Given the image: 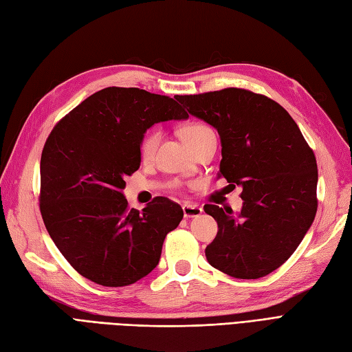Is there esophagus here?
<instances>
[{
	"mask_svg": "<svg viewBox=\"0 0 352 352\" xmlns=\"http://www.w3.org/2000/svg\"><path fill=\"white\" fill-rule=\"evenodd\" d=\"M182 210H184V216L185 217H197V216H199V214L203 213V208L201 207H198L195 204H189V203L182 206Z\"/></svg>",
	"mask_w": 352,
	"mask_h": 352,
	"instance_id": "obj_1",
	"label": "esophagus"
}]
</instances>
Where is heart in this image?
Listing matches in <instances>:
<instances>
[{
	"mask_svg": "<svg viewBox=\"0 0 352 352\" xmlns=\"http://www.w3.org/2000/svg\"><path fill=\"white\" fill-rule=\"evenodd\" d=\"M208 133H213V130L208 127L204 122H198V121H191L185 124L182 129H180V136H182L185 144L191 148L195 142H198L203 136L208 135ZM160 144V133L158 130L153 129L148 130L144 138L140 139V145H139V154L144 160H151L155 153V149Z\"/></svg>",
	"mask_w": 352,
	"mask_h": 352,
	"instance_id": "obj_1",
	"label": "heart"
}]
</instances>
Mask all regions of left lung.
I'll use <instances>...</instances> for the list:
<instances>
[{
    "instance_id": "8db88e82",
    "label": "left lung",
    "mask_w": 352,
    "mask_h": 352,
    "mask_svg": "<svg viewBox=\"0 0 352 352\" xmlns=\"http://www.w3.org/2000/svg\"><path fill=\"white\" fill-rule=\"evenodd\" d=\"M176 99L219 133L217 176L243 189L236 217L232 208L204 206L217 222L206 258L234 278L265 277L290 258L316 217L314 151L289 112L263 94L228 87Z\"/></svg>"
}]
</instances>
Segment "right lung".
Here are the masks:
<instances>
[{
  "instance_id": "right-lung-1",
  "label": "right lung",
  "mask_w": 352,
  "mask_h": 352,
  "mask_svg": "<svg viewBox=\"0 0 352 352\" xmlns=\"http://www.w3.org/2000/svg\"><path fill=\"white\" fill-rule=\"evenodd\" d=\"M185 118L186 111L168 96L107 87L53 127L41 154L40 210L56 247L82 277L122 287L158 265L166 235L182 221V207L155 197L139 212L121 189L140 166L146 129Z\"/></svg>"
}]
</instances>
